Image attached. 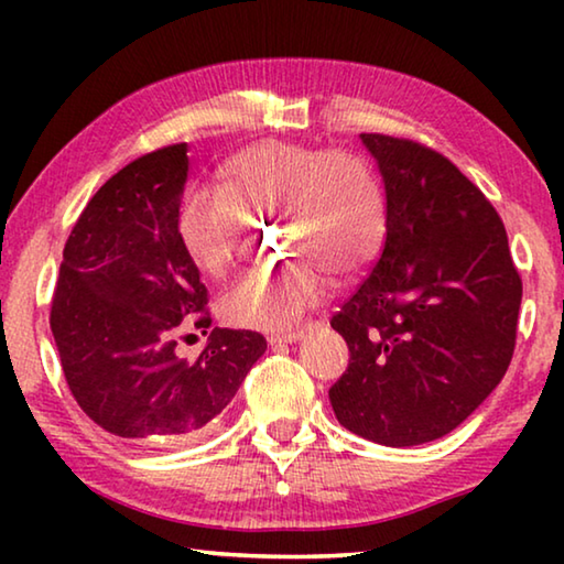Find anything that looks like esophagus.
I'll list each match as a JSON object with an SVG mask.
<instances>
[{
    "mask_svg": "<svg viewBox=\"0 0 564 564\" xmlns=\"http://www.w3.org/2000/svg\"><path fill=\"white\" fill-rule=\"evenodd\" d=\"M303 338V330H289V333H271L269 346H289V343H299Z\"/></svg>",
    "mask_w": 564,
    "mask_h": 564,
    "instance_id": "obj_1",
    "label": "esophagus"
}]
</instances>
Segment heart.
Returning a JSON list of instances; mask_svg holds the SVG:
<instances>
[{
  "instance_id": "obj_1",
  "label": "heart",
  "mask_w": 564,
  "mask_h": 564,
  "mask_svg": "<svg viewBox=\"0 0 564 564\" xmlns=\"http://www.w3.org/2000/svg\"><path fill=\"white\" fill-rule=\"evenodd\" d=\"M221 194L196 191L178 206L176 234L204 273L221 279L238 261L248 221L281 224L291 259L224 293L218 311L238 328L285 330L326 299L328 273L366 269L386 238V198L370 166L348 151L261 141L218 171Z\"/></svg>"
}]
</instances>
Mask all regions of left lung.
Listing matches in <instances>:
<instances>
[{"label": "left lung", "mask_w": 564, "mask_h": 564, "mask_svg": "<svg viewBox=\"0 0 564 564\" xmlns=\"http://www.w3.org/2000/svg\"><path fill=\"white\" fill-rule=\"evenodd\" d=\"M386 188V246L330 326L348 370L328 390L338 423L410 447L455 431L505 376L522 281L482 191L413 141L360 133Z\"/></svg>", "instance_id": "left-lung-1"}]
</instances>
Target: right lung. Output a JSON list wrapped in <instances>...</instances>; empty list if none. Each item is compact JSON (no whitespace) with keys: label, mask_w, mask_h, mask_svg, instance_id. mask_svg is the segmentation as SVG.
Segmentation results:
<instances>
[{"label":"right lung","mask_w":564,"mask_h":564,"mask_svg":"<svg viewBox=\"0 0 564 564\" xmlns=\"http://www.w3.org/2000/svg\"><path fill=\"white\" fill-rule=\"evenodd\" d=\"M186 171V144L131 161L94 194L64 246L52 301L64 378L84 413L127 441L202 431L265 352L261 333L214 328L196 360L176 356L186 323H212L176 234Z\"/></svg>","instance_id":"1"}]
</instances>
